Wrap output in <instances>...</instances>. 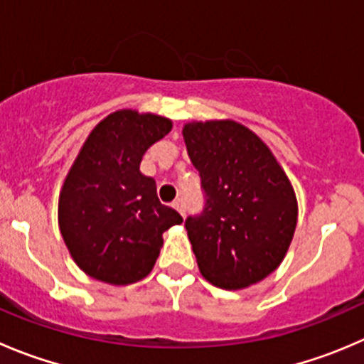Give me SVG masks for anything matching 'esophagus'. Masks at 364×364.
<instances>
[{
	"instance_id": "1",
	"label": "esophagus",
	"mask_w": 364,
	"mask_h": 364,
	"mask_svg": "<svg viewBox=\"0 0 364 364\" xmlns=\"http://www.w3.org/2000/svg\"><path fill=\"white\" fill-rule=\"evenodd\" d=\"M172 206H174L176 210L179 211V213H181V215H185V211H186V206H185V200H183L181 197H178V199H176L174 203H172Z\"/></svg>"
}]
</instances>
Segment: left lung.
Returning a JSON list of instances; mask_svg holds the SVG:
<instances>
[{
  "instance_id": "left-lung-1",
  "label": "left lung",
  "mask_w": 364,
  "mask_h": 364,
  "mask_svg": "<svg viewBox=\"0 0 364 364\" xmlns=\"http://www.w3.org/2000/svg\"><path fill=\"white\" fill-rule=\"evenodd\" d=\"M183 139L206 199L203 213L185 222L200 274L224 290L259 283L294 238L290 179L267 144L240 122H188Z\"/></svg>"
}]
</instances>
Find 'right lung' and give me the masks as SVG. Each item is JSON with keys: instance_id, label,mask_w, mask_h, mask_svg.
<instances>
[{"instance_id": "right-lung-1", "label": "right lung", "mask_w": 364, "mask_h": 364, "mask_svg": "<svg viewBox=\"0 0 364 364\" xmlns=\"http://www.w3.org/2000/svg\"><path fill=\"white\" fill-rule=\"evenodd\" d=\"M171 119L136 110L105 117L85 140L58 199L62 238L77 267L103 283L132 284L153 270L164 235L183 218L160 203L156 183L140 172Z\"/></svg>"}]
</instances>
